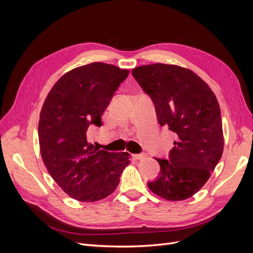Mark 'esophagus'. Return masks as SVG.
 <instances>
[{
    "instance_id": "1",
    "label": "esophagus",
    "mask_w": 253,
    "mask_h": 253,
    "mask_svg": "<svg viewBox=\"0 0 253 253\" xmlns=\"http://www.w3.org/2000/svg\"><path fill=\"white\" fill-rule=\"evenodd\" d=\"M132 156H133L135 159H143L147 155H145L144 153H140V154H133Z\"/></svg>"
}]
</instances>
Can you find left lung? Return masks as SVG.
I'll use <instances>...</instances> for the list:
<instances>
[{"label": "left lung", "mask_w": 253, "mask_h": 253, "mask_svg": "<svg viewBox=\"0 0 253 253\" xmlns=\"http://www.w3.org/2000/svg\"><path fill=\"white\" fill-rule=\"evenodd\" d=\"M155 105L157 120L175 134L169 158H156L157 178L148 182L167 201L194 195L210 178L223 154L224 136L217 99L202 78L177 65H142L132 71Z\"/></svg>", "instance_id": "left-lung-1"}]
</instances>
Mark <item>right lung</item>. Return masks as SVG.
I'll return each instance as SVG.
<instances>
[{
	"mask_svg": "<svg viewBox=\"0 0 253 253\" xmlns=\"http://www.w3.org/2000/svg\"><path fill=\"white\" fill-rule=\"evenodd\" d=\"M127 70L101 62L74 68L52 86L42 106L39 143L43 163L64 192L79 202L112 194L129 163L128 153L99 150L87 141Z\"/></svg>",
	"mask_w": 253,
	"mask_h": 253,
	"instance_id": "obj_1",
	"label": "right lung"
}]
</instances>
